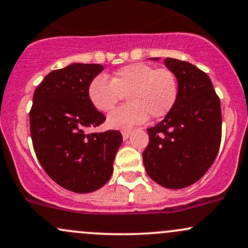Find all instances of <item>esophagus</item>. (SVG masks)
Masks as SVG:
<instances>
[{
    "label": "esophagus",
    "mask_w": 248,
    "mask_h": 248,
    "mask_svg": "<svg viewBox=\"0 0 248 248\" xmlns=\"http://www.w3.org/2000/svg\"><path fill=\"white\" fill-rule=\"evenodd\" d=\"M121 133H122V138H124V140H126V139H128V138H129V135H131L132 131H131V129H124V131H122Z\"/></svg>",
    "instance_id": "1"
}]
</instances>
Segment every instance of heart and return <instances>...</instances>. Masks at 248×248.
<instances>
[{
    "instance_id": "obj_1",
    "label": "heart",
    "mask_w": 248,
    "mask_h": 248,
    "mask_svg": "<svg viewBox=\"0 0 248 248\" xmlns=\"http://www.w3.org/2000/svg\"><path fill=\"white\" fill-rule=\"evenodd\" d=\"M126 95L128 104L109 114L107 124L129 129L144 124L150 115L161 119L171 113L179 97V82L170 69L134 62L116 70L108 79L98 75L88 85V98L98 111L108 113Z\"/></svg>"
}]
</instances>
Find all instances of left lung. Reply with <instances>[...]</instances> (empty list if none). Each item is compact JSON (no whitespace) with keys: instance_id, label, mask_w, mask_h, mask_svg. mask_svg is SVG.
I'll return each instance as SVG.
<instances>
[{"instance_id":"left-lung-1","label":"left lung","mask_w":248,"mask_h":248,"mask_svg":"<svg viewBox=\"0 0 248 248\" xmlns=\"http://www.w3.org/2000/svg\"><path fill=\"white\" fill-rule=\"evenodd\" d=\"M158 61V58H153ZM179 82V97L171 113L147 129L142 160L159 186L182 189L203 177L217 155L221 142L220 98L209 76L195 65L164 59Z\"/></svg>"}]
</instances>
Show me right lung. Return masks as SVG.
Listing matches in <instances>:
<instances>
[{"mask_svg": "<svg viewBox=\"0 0 248 248\" xmlns=\"http://www.w3.org/2000/svg\"><path fill=\"white\" fill-rule=\"evenodd\" d=\"M103 69L76 62L49 72L35 89L30 111L39 163L57 184L78 194L95 191L109 181L122 142L119 131L85 133L106 120L88 98V85Z\"/></svg>", "mask_w": 248, "mask_h": 248, "instance_id": "right-lung-1", "label": "right lung"}]
</instances>
